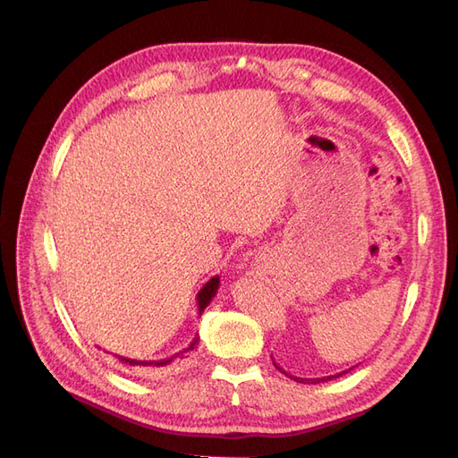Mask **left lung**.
<instances>
[{
  "mask_svg": "<svg viewBox=\"0 0 458 458\" xmlns=\"http://www.w3.org/2000/svg\"><path fill=\"white\" fill-rule=\"evenodd\" d=\"M275 363V361H273ZM275 367L279 369L283 374H286V377H290L293 380H296V382H301V384H318V382H327V380H332V378H338V377H342V374H345L348 370H344V372H340V374H335V377H323V378H298V377H293V374H288L286 370H283L279 365L275 363ZM352 370V369H350Z\"/></svg>",
  "mask_w": 458,
  "mask_h": 458,
  "instance_id": "obj_1",
  "label": "left lung"
}]
</instances>
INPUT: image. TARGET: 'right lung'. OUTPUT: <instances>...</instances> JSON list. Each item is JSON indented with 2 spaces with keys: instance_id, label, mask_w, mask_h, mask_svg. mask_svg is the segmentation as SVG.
Instances as JSON below:
<instances>
[{
  "instance_id": "right-lung-1",
  "label": "right lung",
  "mask_w": 458,
  "mask_h": 458,
  "mask_svg": "<svg viewBox=\"0 0 458 458\" xmlns=\"http://www.w3.org/2000/svg\"><path fill=\"white\" fill-rule=\"evenodd\" d=\"M217 288H219V276H212V279L208 281V283L200 288V293L197 294L199 315L208 308V303L212 301V298H214L216 293H217ZM197 344H199V340L195 338V340H192V342L187 345L185 350L177 352V353L172 355V357L160 359V361H137V359L122 357V355H116V359H118V361H120L123 367H130L131 370L140 372V374H160L162 370H165L168 367H172V365H175V363H179V361H183V359H187L189 353L197 348Z\"/></svg>"
}]
</instances>
